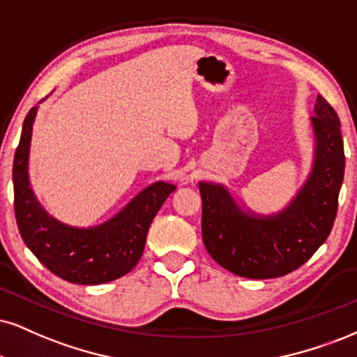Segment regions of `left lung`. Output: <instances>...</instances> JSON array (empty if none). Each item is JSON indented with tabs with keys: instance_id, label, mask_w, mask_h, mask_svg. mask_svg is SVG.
Returning <instances> with one entry per match:
<instances>
[{
	"instance_id": "8db88e82",
	"label": "left lung",
	"mask_w": 357,
	"mask_h": 357,
	"mask_svg": "<svg viewBox=\"0 0 357 357\" xmlns=\"http://www.w3.org/2000/svg\"><path fill=\"white\" fill-rule=\"evenodd\" d=\"M311 126L313 170L283 212L245 213L223 185L199 183L202 238L225 270L252 280L278 278L305 265L326 241L337 213L346 157L340 117L323 96L316 99Z\"/></svg>"
}]
</instances>
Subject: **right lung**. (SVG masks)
Here are the masks:
<instances>
[{
    "mask_svg": "<svg viewBox=\"0 0 357 357\" xmlns=\"http://www.w3.org/2000/svg\"><path fill=\"white\" fill-rule=\"evenodd\" d=\"M38 105L28 112L13 164L15 215L26 246L56 276L69 283L100 284L117 280L139 263L149 227L175 185L155 182L109 222L74 228L57 222L29 187L28 157Z\"/></svg>",
    "mask_w": 357,
    "mask_h": 357,
    "instance_id": "1",
    "label": "right lung"
}]
</instances>
